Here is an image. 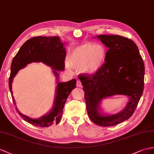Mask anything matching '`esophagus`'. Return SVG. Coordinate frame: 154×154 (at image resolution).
I'll list each match as a JSON object with an SVG mask.
<instances>
[{
	"label": "esophagus",
	"mask_w": 154,
	"mask_h": 154,
	"mask_svg": "<svg viewBox=\"0 0 154 154\" xmlns=\"http://www.w3.org/2000/svg\"><path fill=\"white\" fill-rule=\"evenodd\" d=\"M76 86L77 87H78V88H81L82 87V83H81V82H80V80H76Z\"/></svg>",
	"instance_id": "obj_1"
}]
</instances>
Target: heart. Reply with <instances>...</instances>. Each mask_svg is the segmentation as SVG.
I'll list each match as a JSON object with an SVG mask.
<instances>
[{
  "mask_svg": "<svg viewBox=\"0 0 154 154\" xmlns=\"http://www.w3.org/2000/svg\"><path fill=\"white\" fill-rule=\"evenodd\" d=\"M106 57V50L103 45L86 43L70 51L66 68L94 74L103 66Z\"/></svg>",
  "mask_w": 154,
  "mask_h": 154,
  "instance_id": "obj_1",
  "label": "heart"
}]
</instances>
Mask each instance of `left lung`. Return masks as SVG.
I'll return each mask as SVG.
<instances>
[{
  "instance_id": "8db88e82",
  "label": "left lung",
  "mask_w": 154,
  "mask_h": 154,
  "mask_svg": "<svg viewBox=\"0 0 154 154\" xmlns=\"http://www.w3.org/2000/svg\"><path fill=\"white\" fill-rule=\"evenodd\" d=\"M108 48L105 63L97 72L78 76L83 85L88 114L95 124L114 126L128 119L134 113L144 89V64L132 40L119 35H99ZM114 94L129 97L126 107L118 114L102 116L98 112L103 98Z\"/></svg>"
}]
</instances>
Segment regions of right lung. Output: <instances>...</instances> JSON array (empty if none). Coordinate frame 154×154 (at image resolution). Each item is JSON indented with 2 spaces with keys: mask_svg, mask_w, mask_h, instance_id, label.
Segmentation results:
<instances>
[{
  "mask_svg": "<svg viewBox=\"0 0 154 154\" xmlns=\"http://www.w3.org/2000/svg\"><path fill=\"white\" fill-rule=\"evenodd\" d=\"M65 57V49L57 36H36L26 41L14 57L11 65L9 89L14 105H16V103L12 94V83L13 78L19 70L32 62H42L54 69L53 71L57 76L58 83V74L55 70H64ZM76 80L72 79L66 82H59L56 90L54 106L49 114L43 117L36 119H31L20 113L16 107L17 112L23 117L25 121L37 127H44L50 126L54 123L57 124L61 119L67 97L76 87Z\"/></svg>",
  "mask_w": 154,
  "mask_h": 154,
  "instance_id": "add662e5",
  "label": "right lung"
}]
</instances>
